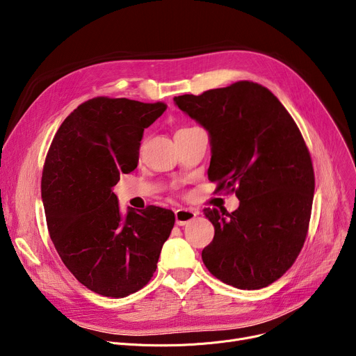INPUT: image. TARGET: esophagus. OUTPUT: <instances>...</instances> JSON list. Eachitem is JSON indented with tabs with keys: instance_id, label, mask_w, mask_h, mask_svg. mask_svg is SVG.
Here are the masks:
<instances>
[{
	"instance_id": "34e87169",
	"label": "esophagus",
	"mask_w": 356,
	"mask_h": 356,
	"mask_svg": "<svg viewBox=\"0 0 356 356\" xmlns=\"http://www.w3.org/2000/svg\"><path fill=\"white\" fill-rule=\"evenodd\" d=\"M196 215H197V212L192 211V209H177L175 212L176 223H177V225H180V227L188 225L189 222H192L196 218Z\"/></svg>"
}]
</instances>
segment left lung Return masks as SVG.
Masks as SVG:
<instances>
[{"label":"left lung","instance_id":"1","mask_svg":"<svg viewBox=\"0 0 356 356\" xmlns=\"http://www.w3.org/2000/svg\"><path fill=\"white\" fill-rule=\"evenodd\" d=\"M173 101L208 131L209 180L239 199L232 213L203 209L215 227L203 264L232 287H267L293 266L307 235L314 173L300 129L267 88L248 81Z\"/></svg>","mask_w":356,"mask_h":356}]
</instances>
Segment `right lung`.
Returning a JSON list of instances; mask_svg holds the SVG:
<instances>
[{
    "label": "right lung",
    "instance_id": "right-lung-1",
    "mask_svg": "<svg viewBox=\"0 0 356 356\" xmlns=\"http://www.w3.org/2000/svg\"><path fill=\"white\" fill-rule=\"evenodd\" d=\"M165 104L93 98L74 109L56 133L43 167L47 228L63 264L89 290L122 298L153 277L175 213L159 207L128 208L112 192L121 173L138 164L144 128Z\"/></svg>",
    "mask_w": 356,
    "mask_h": 356
}]
</instances>
